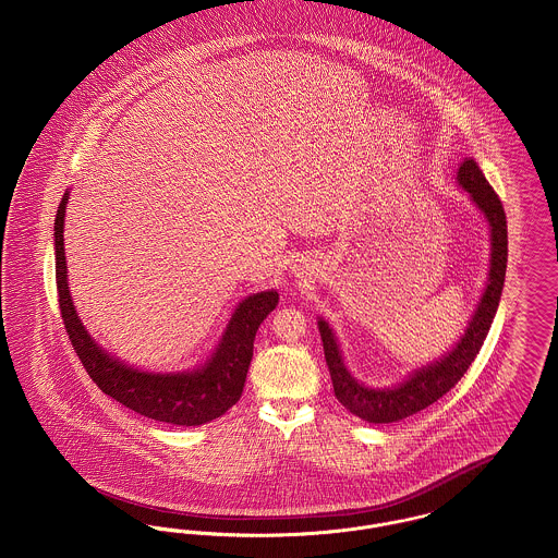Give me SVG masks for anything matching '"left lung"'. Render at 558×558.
Wrapping results in <instances>:
<instances>
[{
	"label": "left lung",
	"instance_id": "1",
	"mask_svg": "<svg viewBox=\"0 0 558 558\" xmlns=\"http://www.w3.org/2000/svg\"><path fill=\"white\" fill-rule=\"evenodd\" d=\"M459 187L470 196L472 204L481 210L489 226V274L483 295L472 312L468 327L459 337L458 343L445 352L440 359L427 362L424 366L411 371L400 384L390 388H371L359 381L343 362V354L337 341V335L323 316H318V330L325 345L332 390L337 400L362 422L368 424H393L404 417L424 411L438 398L449 392L468 366L474 362L489 328H492L506 278L508 263V226L506 213L492 185L487 183L483 170L472 158H465L458 170Z\"/></svg>",
	"mask_w": 558,
	"mask_h": 558
}]
</instances>
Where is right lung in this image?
Here are the masks:
<instances>
[{
	"label": "right lung",
	"instance_id": "1",
	"mask_svg": "<svg viewBox=\"0 0 558 558\" xmlns=\"http://www.w3.org/2000/svg\"><path fill=\"white\" fill-rule=\"evenodd\" d=\"M69 192L61 197L54 219L57 289L69 339L102 392L138 415L172 426H202L231 409L246 381L257 328L278 305V291L244 296L223 330L213 354L185 371H145L111 356L80 320L69 293L65 257V210Z\"/></svg>",
	"mask_w": 558,
	"mask_h": 558
}]
</instances>
